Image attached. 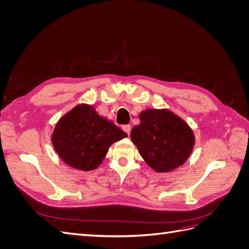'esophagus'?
Returning <instances> with one entry per match:
<instances>
[{
    "instance_id": "obj_1",
    "label": "esophagus",
    "mask_w": 249,
    "mask_h": 249,
    "mask_svg": "<svg viewBox=\"0 0 249 249\" xmlns=\"http://www.w3.org/2000/svg\"><path fill=\"white\" fill-rule=\"evenodd\" d=\"M123 129H124V131L125 132V133H127V135H130V133H131V125L130 124H124V126H123Z\"/></svg>"
}]
</instances>
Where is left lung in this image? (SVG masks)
Segmentation results:
<instances>
[{
    "label": "left lung",
    "instance_id": "obj_1",
    "mask_svg": "<svg viewBox=\"0 0 249 249\" xmlns=\"http://www.w3.org/2000/svg\"><path fill=\"white\" fill-rule=\"evenodd\" d=\"M131 138L148 166L157 172L175 170L190 157L195 136L191 127L168 109H146L139 114Z\"/></svg>",
    "mask_w": 249,
    "mask_h": 249
}]
</instances>
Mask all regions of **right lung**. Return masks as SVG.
<instances>
[{"mask_svg": "<svg viewBox=\"0 0 249 249\" xmlns=\"http://www.w3.org/2000/svg\"><path fill=\"white\" fill-rule=\"evenodd\" d=\"M126 136L91 105L80 104L58 120L51 140L65 164L90 171L100 166L113 143Z\"/></svg>", "mask_w": 249, "mask_h": 249, "instance_id": "add662e5", "label": "right lung"}]
</instances>
